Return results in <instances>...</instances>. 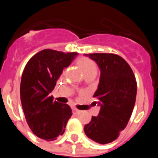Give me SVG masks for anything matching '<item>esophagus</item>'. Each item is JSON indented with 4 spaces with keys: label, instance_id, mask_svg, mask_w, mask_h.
Returning <instances> with one entry per match:
<instances>
[{
    "label": "esophagus",
    "instance_id": "34e87169",
    "mask_svg": "<svg viewBox=\"0 0 158 158\" xmlns=\"http://www.w3.org/2000/svg\"><path fill=\"white\" fill-rule=\"evenodd\" d=\"M73 113H79V110H78L77 108H75V107H73Z\"/></svg>",
    "mask_w": 158,
    "mask_h": 158
}]
</instances>
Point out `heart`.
<instances>
[{
    "label": "heart",
    "instance_id": "b5f03b06",
    "mask_svg": "<svg viewBox=\"0 0 158 158\" xmlns=\"http://www.w3.org/2000/svg\"><path fill=\"white\" fill-rule=\"evenodd\" d=\"M78 65L79 66V68L82 69L84 73H89L90 71H94L96 70V64L95 62H93L91 59L88 58V57H81L77 61Z\"/></svg>",
    "mask_w": 158,
    "mask_h": 158
}]
</instances>
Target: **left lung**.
I'll return each mask as SVG.
<instances>
[{"instance_id": "8db88e82", "label": "left lung", "mask_w": 158, "mask_h": 158, "mask_svg": "<svg viewBox=\"0 0 158 158\" xmlns=\"http://www.w3.org/2000/svg\"><path fill=\"white\" fill-rule=\"evenodd\" d=\"M99 66L101 76L94 94L101 106L98 116L85 125L88 138L99 144H108L125 129L132 114L137 93L135 76L120 56L112 53L85 54Z\"/></svg>"}]
</instances>
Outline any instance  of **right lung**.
<instances>
[{
	"label": "right lung",
	"mask_w": 158,
	"mask_h": 158,
	"mask_svg": "<svg viewBox=\"0 0 158 158\" xmlns=\"http://www.w3.org/2000/svg\"><path fill=\"white\" fill-rule=\"evenodd\" d=\"M77 54L45 49L33 56L23 69L20 85L23 110L29 127L40 139L52 141L62 135L72 116L70 106L53 101L50 93Z\"/></svg>",
	"instance_id": "add662e5"
}]
</instances>
